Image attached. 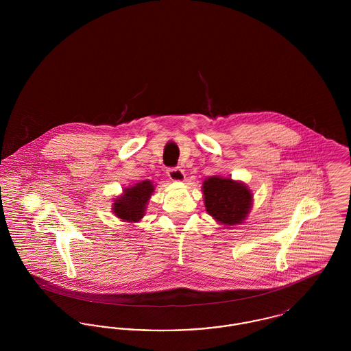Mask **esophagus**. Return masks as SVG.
I'll return each mask as SVG.
<instances>
[{"mask_svg": "<svg viewBox=\"0 0 351 351\" xmlns=\"http://www.w3.org/2000/svg\"><path fill=\"white\" fill-rule=\"evenodd\" d=\"M167 175L172 182H183L185 178L183 169L179 167L168 168Z\"/></svg>", "mask_w": 351, "mask_h": 351, "instance_id": "esophagus-1", "label": "esophagus"}]
</instances>
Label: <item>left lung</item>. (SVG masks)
Here are the masks:
<instances>
[{"mask_svg": "<svg viewBox=\"0 0 351 351\" xmlns=\"http://www.w3.org/2000/svg\"><path fill=\"white\" fill-rule=\"evenodd\" d=\"M202 193L206 212L222 225H239L250 213L252 193L246 184L210 176L202 183Z\"/></svg>", "mask_w": 351, "mask_h": 351, "instance_id": "left-lung-1", "label": "left lung"}]
</instances>
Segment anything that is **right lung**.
I'll use <instances>...</instances> for the list:
<instances>
[{"instance_id": "obj_1", "label": "right lung", "mask_w": 351, "mask_h": 351, "mask_svg": "<svg viewBox=\"0 0 351 351\" xmlns=\"http://www.w3.org/2000/svg\"><path fill=\"white\" fill-rule=\"evenodd\" d=\"M154 192L150 180H143L123 189V193L113 202V212L125 222H138L145 216L146 205Z\"/></svg>"}]
</instances>
